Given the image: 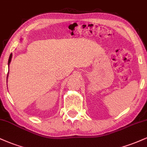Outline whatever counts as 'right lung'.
Returning <instances> with one entry per match:
<instances>
[{
  "label": "right lung",
  "instance_id": "right-lung-1",
  "mask_svg": "<svg viewBox=\"0 0 147 147\" xmlns=\"http://www.w3.org/2000/svg\"><path fill=\"white\" fill-rule=\"evenodd\" d=\"M11 57H12V54L11 53L9 56V60H8V66H9V63L11 62ZM8 74H9V72H8ZM8 74H7V77H8Z\"/></svg>",
  "mask_w": 147,
  "mask_h": 147
}]
</instances>
